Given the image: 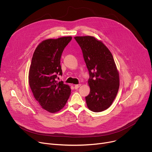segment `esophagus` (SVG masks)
<instances>
[{
  "mask_svg": "<svg viewBox=\"0 0 152 152\" xmlns=\"http://www.w3.org/2000/svg\"><path fill=\"white\" fill-rule=\"evenodd\" d=\"M80 86V84H77L75 85V89H77L79 86Z\"/></svg>",
  "mask_w": 152,
  "mask_h": 152,
  "instance_id": "1",
  "label": "esophagus"
}]
</instances>
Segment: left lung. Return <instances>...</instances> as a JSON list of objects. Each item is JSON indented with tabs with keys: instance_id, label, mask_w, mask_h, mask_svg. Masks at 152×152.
<instances>
[{
	"instance_id": "obj_1",
	"label": "left lung",
	"mask_w": 152,
	"mask_h": 152,
	"mask_svg": "<svg viewBox=\"0 0 152 152\" xmlns=\"http://www.w3.org/2000/svg\"><path fill=\"white\" fill-rule=\"evenodd\" d=\"M75 39L89 72L90 92L85 97L86 104L93 112L103 111L112 104L119 88V75L114 58L103 43L93 37Z\"/></svg>"
}]
</instances>
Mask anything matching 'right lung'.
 <instances>
[{
	"label": "right lung",
	"mask_w": 152,
	"mask_h": 152,
	"mask_svg": "<svg viewBox=\"0 0 152 152\" xmlns=\"http://www.w3.org/2000/svg\"><path fill=\"white\" fill-rule=\"evenodd\" d=\"M72 37L48 39L36 48L29 72V84L39 104L47 111L54 113L66 105L71 89L62 81L58 82L62 75L60 59L64 49Z\"/></svg>",
	"instance_id": "right-lung-1"
}]
</instances>
